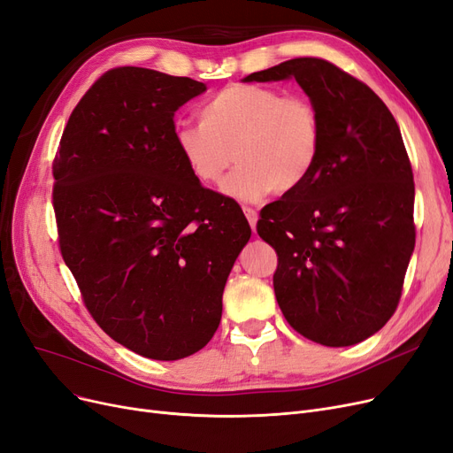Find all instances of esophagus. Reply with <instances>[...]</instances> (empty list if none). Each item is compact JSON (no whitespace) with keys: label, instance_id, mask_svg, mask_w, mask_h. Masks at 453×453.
Here are the masks:
<instances>
[{"label":"esophagus","instance_id":"obj_1","mask_svg":"<svg viewBox=\"0 0 453 453\" xmlns=\"http://www.w3.org/2000/svg\"><path fill=\"white\" fill-rule=\"evenodd\" d=\"M242 211H244V214H246V218H248L250 227H252V231L256 233V226H257V212H256L252 207H244Z\"/></svg>","mask_w":453,"mask_h":453}]
</instances>
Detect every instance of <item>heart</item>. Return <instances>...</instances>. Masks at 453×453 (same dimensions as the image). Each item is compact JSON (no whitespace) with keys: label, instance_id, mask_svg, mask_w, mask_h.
<instances>
[{"label":"heart","instance_id":"heart-1","mask_svg":"<svg viewBox=\"0 0 453 453\" xmlns=\"http://www.w3.org/2000/svg\"><path fill=\"white\" fill-rule=\"evenodd\" d=\"M173 142L192 177L207 187L237 160L222 192L250 203L303 187L321 158L323 123L306 96L235 83L201 106L199 125H177Z\"/></svg>","mask_w":453,"mask_h":453}]
</instances>
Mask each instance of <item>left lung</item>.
<instances>
[{
	"mask_svg": "<svg viewBox=\"0 0 453 453\" xmlns=\"http://www.w3.org/2000/svg\"><path fill=\"white\" fill-rule=\"evenodd\" d=\"M295 78L323 123L310 179L261 211L278 254L274 293L288 323L326 347L373 336L394 315L414 250L412 167L394 115L360 80L296 58L242 81Z\"/></svg>",
	"mask_w": 453,
	"mask_h": 453,
	"instance_id": "obj_1",
	"label": "left lung"
}]
</instances>
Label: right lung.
Instances as JSON below:
<instances>
[{
    "instance_id": "add662e5",
    "label": "right lung",
    "mask_w": 453,
    "mask_h": 453,
    "mask_svg": "<svg viewBox=\"0 0 453 453\" xmlns=\"http://www.w3.org/2000/svg\"><path fill=\"white\" fill-rule=\"evenodd\" d=\"M207 86L142 66L100 76L54 160L61 256L111 340L153 360L203 349L233 263L252 235L237 201L201 187L173 115Z\"/></svg>"
}]
</instances>
